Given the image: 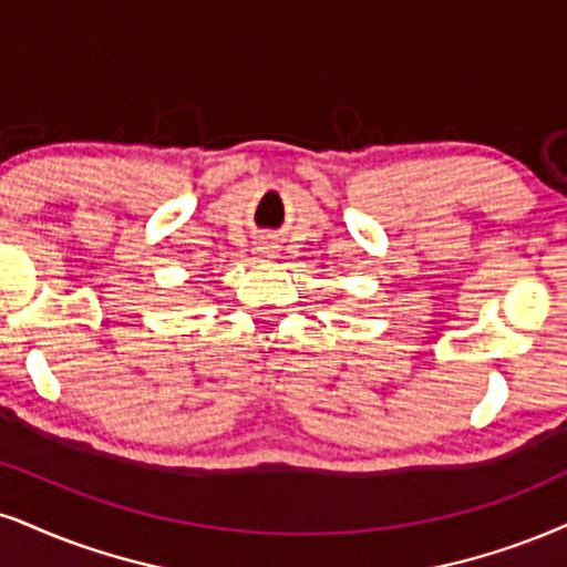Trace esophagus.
<instances>
[{"mask_svg":"<svg viewBox=\"0 0 567 567\" xmlns=\"http://www.w3.org/2000/svg\"><path fill=\"white\" fill-rule=\"evenodd\" d=\"M260 251H262V255H265V257H276V251H272L270 247H260Z\"/></svg>","mask_w":567,"mask_h":567,"instance_id":"34e87169","label":"esophagus"}]
</instances>
